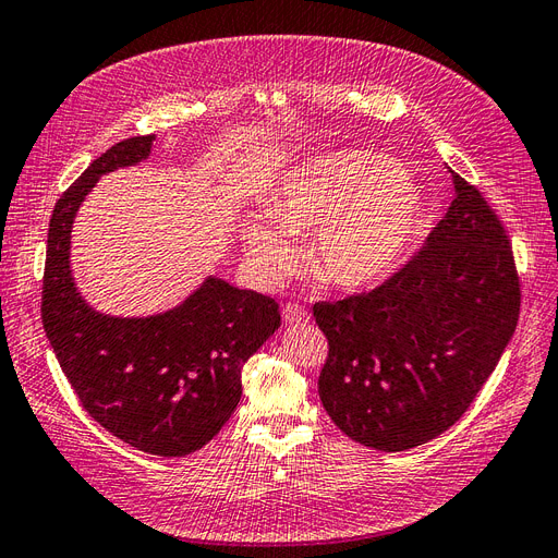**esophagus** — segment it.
I'll list each match as a JSON object with an SVG mask.
<instances>
[{
    "instance_id": "34e87169",
    "label": "esophagus",
    "mask_w": 558,
    "mask_h": 558,
    "mask_svg": "<svg viewBox=\"0 0 558 558\" xmlns=\"http://www.w3.org/2000/svg\"><path fill=\"white\" fill-rule=\"evenodd\" d=\"M283 320H286V324H307V320H310V312L305 310V307H302V305H298V302H289V305H286L283 307Z\"/></svg>"
}]
</instances>
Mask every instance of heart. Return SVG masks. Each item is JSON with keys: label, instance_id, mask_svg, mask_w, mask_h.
<instances>
[{"label": "heart", "instance_id": "obj_1", "mask_svg": "<svg viewBox=\"0 0 558 558\" xmlns=\"http://www.w3.org/2000/svg\"><path fill=\"white\" fill-rule=\"evenodd\" d=\"M271 221L244 223L248 256L269 275L295 258L291 234L316 230L318 275L340 289H365L388 277L416 238L424 199L400 165L373 150H330L283 177L269 202Z\"/></svg>", "mask_w": 558, "mask_h": 558}]
</instances>
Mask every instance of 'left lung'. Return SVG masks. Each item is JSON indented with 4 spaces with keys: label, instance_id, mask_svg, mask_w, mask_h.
<instances>
[{
    "label": "left lung",
    "instance_id": "left-lung-1",
    "mask_svg": "<svg viewBox=\"0 0 558 558\" xmlns=\"http://www.w3.org/2000/svg\"><path fill=\"white\" fill-rule=\"evenodd\" d=\"M451 179V207L408 265L369 293L314 305L328 337L320 402L344 435L379 451L453 426L519 320L508 234L475 185Z\"/></svg>",
    "mask_w": 558,
    "mask_h": 558
}]
</instances>
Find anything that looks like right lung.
<instances>
[{"instance_id":"1","label":"right lung","mask_w":558,"mask_h":558,"mask_svg":"<svg viewBox=\"0 0 558 558\" xmlns=\"http://www.w3.org/2000/svg\"><path fill=\"white\" fill-rule=\"evenodd\" d=\"M156 137L118 142L62 193L50 216L41 320L64 377L99 426L154 456H185L226 426L242 398V367L281 326L279 305L207 277L154 316H109L78 293L72 226L102 174L140 165Z\"/></svg>"}]
</instances>
